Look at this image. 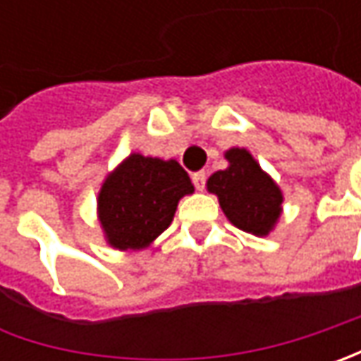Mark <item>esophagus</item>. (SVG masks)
Masks as SVG:
<instances>
[{
  "instance_id": "esophagus-1",
  "label": "esophagus",
  "mask_w": 361,
  "mask_h": 361,
  "mask_svg": "<svg viewBox=\"0 0 361 361\" xmlns=\"http://www.w3.org/2000/svg\"><path fill=\"white\" fill-rule=\"evenodd\" d=\"M192 183H195V188L197 190H202L204 188V185H207V173H195L192 174Z\"/></svg>"
}]
</instances>
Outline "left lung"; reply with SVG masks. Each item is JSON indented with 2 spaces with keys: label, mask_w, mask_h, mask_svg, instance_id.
<instances>
[{
  "label": "left lung",
  "mask_w": 361,
  "mask_h": 361,
  "mask_svg": "<svg viewBox=\"0 0 361 361\" xmlns=\"http://www.w3.org/2000/svg\"><path fill=\"white\" fill-rule=\"evenodd\" d=\"M225 157L229 169L216 171L207 187L219 197L235 227L259 237L267 235L281 215V190L245 148H231Z\"/></svg>",
  "instance_id": "left-lung-1"
}]
</instances>
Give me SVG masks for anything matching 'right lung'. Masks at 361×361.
<instances>
[{
  "instance_id": "1",
  "label": "right lung",
  "mask_w": 361,
  "mask_h": 361,
  "mask_svg": "<svg viewBox=\"0 0 361 361\" xmlns=\"http://www.w3.org/2000/svg\"><path fill=\"white\" fill-rule=\"evenodd\" d=\"M195 190L176 160L130 154L98 195L106 239L120 251L142 249L173 221L178 201Z\"/></svg>"
}]
</instances>
